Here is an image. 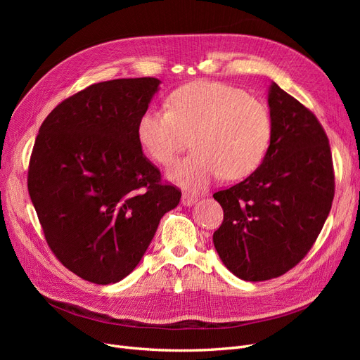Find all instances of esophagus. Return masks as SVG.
I'll return each mask as SVG.
<instances>
[{
	"mask_svg": "<svg viewBox=\"0 0 360 360\" xmlns=\"http://www.w3.org/2000/svg\"><path fill=\"white\" fill-rule=\"evenodd\" d=\"M198 201V197L195 195H191V194H182V198H181V204L182 205H193Z\"/></svg>",
	"mask_w": 360,
	"mask_h": 360,
	"instance_id": "obj_1",
	"label": "esophagus"
}]
</instances>
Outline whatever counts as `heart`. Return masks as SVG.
Masks as SVG:
<instances>
[{"label": "heart", "instance_id": "obj_1", "mask_svg": "<svg viewBox=\"0 0 360 360\" xmlns=\"http://www.w3.org/2000/svg\"><path fill=\"white\" fill-rule=\"evenodd\" d=\"M270 113L261 101L217 82H194L169 94L166 110H146L137 136L146 153L167 165L191 144L195 151L169 169L188 190H202L221 174L239 179L261 165L270 143Z\"/></svg>", "mask_w": 360, "mask_h": 360}]
</instances>
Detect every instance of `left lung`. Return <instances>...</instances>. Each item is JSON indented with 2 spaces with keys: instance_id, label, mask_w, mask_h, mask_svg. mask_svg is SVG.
Here are the masks:
<instances>
[{
  "instance_id": "obj_1",
  "label": "left lung",
  "mask_w": 360,
  "mask_h": 360,
  "mask_svg": "<svg viewBox=\"0 0 360 360\" xmlns=\"http://www.w3.org/2000/svg\"><path fill=\"white\" fill-rule=\"evenodd\" d=\"M270 146L247 179L213 194L223 221L214 248L236 277L285 274L312 248L334 198L328 137L314 113L276 83L269 90Z\"/></svg>"
}]
</instances>
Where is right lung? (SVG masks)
I'll return each instance as SVG.
<instances>
[{"instance_id":"right-lung-1","label":"right lung","mask_w":360,"mask_h":360,"mask_svg":"<svg viewBox=\"0 0 360 360\" xmlns=\"http://www.w3.org/2000/svg\"><path fill=\"white\" fill-rule=\"evenodd\" d=\"M159 79L91 84L45 118L27 190L53 255L79 277L109 285L137 267L181 190L162 182L137 125Z\"/></svg>"}]
</instances>
